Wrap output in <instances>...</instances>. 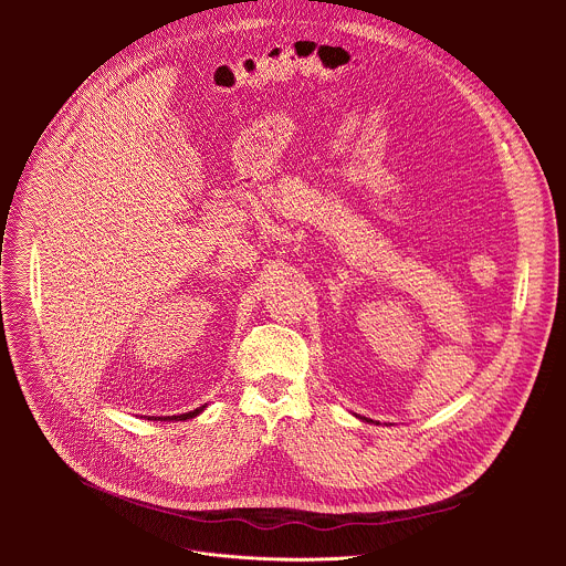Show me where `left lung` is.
<instances>
[{
  "instance_id": "obj_1",
  "label": "left lung",
  "mask_w": 566,
  "mask_h": 566,
  "mask_svg": "<svg viewBox=\"0 0 566 566\" xmlns=\"http://www.w3.org/2000/svg\"><path fill=\"white\" fill-rule=\"evenodd\" d=\"M360 419H363V421H369V419H365V417H360ZM371 423H374V421H371Z\"/></svg>"
}]
</instances>
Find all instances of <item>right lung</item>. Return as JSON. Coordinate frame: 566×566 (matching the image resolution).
<instances>
[{
    "label": "right lung",
    "instance_id": "right-lung-1",
    "mask_svg": "<svg viewBox=\"0 0 566 566\" xmlns=\"http://www.w3.org/2000/svg\"><path fill=\"white\" fill-rule=\"evenodd\" d=\"M208 406H201V408H197V410H192V412H186V415H179V417H168L170 421H188V419H195L197 415H201L203 410H206ZM160 419V417H158ZM166 421V419H164Z\"/></svg>",
    "mask_w": 566,
    "mask_h": 566
}]
</instances>
